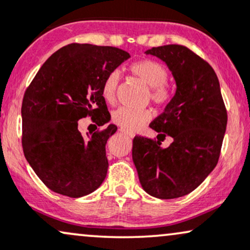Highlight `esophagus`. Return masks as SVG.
I'll return each instance as SVG.
<instances>
[{
  "label": "esophagus",
  "mask_w": 250,
  "mask_h": 250,
  "mask_svg": "<svg viewBox=\"0 0 250 250\" xmlns=\"http://www.w3.org/2000/svg\"><path fill=\"white\" fill-rule=\"evenodd\" d=\"M120 130H121V133L123 134V135H125V136H128V137H130V138H133L134 137V134L133 133H129V131H127V130H125V129H120Z\"/></svg>",
  "instance_id": "obj_1"
}]
</instances>
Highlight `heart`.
I'll return each instance as SVG.
<instances>
[{
    "label": "heart",
    "instance_id": "heart-1",
    "mask_svg": "<svg viewBox=\"0 0 250 250\" xmlns=\"http://www.w3.org/2000/svg\"><path fill=\"white\" fill-rule=\"evenodd\" d=\"M129 71L141 83L149 87L150 98L155 104H164L170 100V89L165 85V81L167 80V71L163 65L155 60L144 59L131 64ZM119 79V73L113 71L104 78V83H102V96L109 104L115 101ZM150 119H151V113L146 109L120 107L113 113L114 123L127 131L136 130Z\"/></svg>",
    "mask_w": 250,
    "mask_h": 250
}]
</instances>
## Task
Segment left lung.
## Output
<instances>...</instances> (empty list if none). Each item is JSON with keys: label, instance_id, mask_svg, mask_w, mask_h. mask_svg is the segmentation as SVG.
I'll return each instance as SVG.
<instances>
[{"label": "left lung", "instance_id": "obj_1", "mask_svg": "<svg viewBox=\"0 0 250 250\" xmlns=\"http://www.w3.org/2000/svg\"><path fill=\"white\" fill-rule=\"evenodd\" d=\"M167 64L176 93L150 123L157 141L136 136L133 161L143 190L159 199L183 197L199 186L219 161L227 125L220 83L212 66L183 45L146 50ZM174 138L167 148L159 137Z\"/></svg>", "mask_w": 250, "mask_h": 250}]
</instances>
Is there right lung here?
<instances>
[{"label": "right lung", "instance_id": "add662e5", "mask_svg": "<svg viewBox=\"0 0 250 250\" xmlns=\"http://www.w3.org/2000/svg\"><path fill=\"white\" fill-rule=\"evenodd\" d=\"M130 58L125 51L92 44H68L39 68L24 93L22 146L30 167L51 191L79 198L92 193L106 178V143L115 125L87 138L78 122L92 116L109 122L102 83Z\"/></svg>", "mask_w": 250, "mask_h": 250}]
</instances>
